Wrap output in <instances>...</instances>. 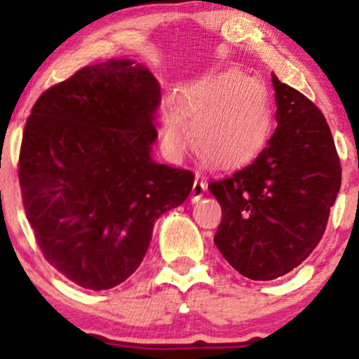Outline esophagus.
I'll use <instances>...</instances> for the list:
<instances>
[{
    "instance_id": "34e87169",
    "label": "esophagus",
    "mask_w": 359,
    "mask_h": 359,
    "mask_svg": "<svg viewBox=\"0 0 359 359\" xmlns=\"http://www.w3.org/2000/svg\"><path fill=\"white\" fill-rule=\"evenodd\" d=\"M205 189H208V184H205V180L196 179V182H194V185H192V201L201 199V197L204 196Z\"/></svg>"
}]
</instances>
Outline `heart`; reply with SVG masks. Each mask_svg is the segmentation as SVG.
I'll return each instance as SVG.
<instances>
[{
    "label": "heart",
    "instance_id": "b5f03b06",
    "mask_svg": "<svg viewBox=\"0 0 359 359\" xmlns=\"http://www.w3.org/2000/svg\"><path fill=\"white\" fill-rule=\"evenodd\" d=\"M271 113L265 89L248 76L226 69L204 74L177 94V106L163 111L168 147L182 151L191 143L201 158L217 168L246 163L265 145Z\"/></svg>",
    "mask_w": 359,
    "mask_h": 359
}]
</instances>
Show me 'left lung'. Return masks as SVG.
Returning a JSON list of instances; mask_svg holds the SVG:
<instances>
[{
	"mask_svg": "<svg viewBox=\"0 0 359 359\" xmlns=\"http://www.w3.org/2000/svg\"><path fill=\"white\" fill-rule=\"evenodd\" d=\"M277 130L250 165L209 191L221 204L214 245L243 277L275 280L319 245L341 187L327 121L302 93L271 74Z\"/></svg>",
	"mask_w": 359,
	"mask_h": 359,
	"instance_id": "obj_1",
	"label": "left lung"
}]
</instances>
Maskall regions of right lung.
<instances>
[{"label": "right lung", "instance_id": "right-lung-1", "mask_svg": "<svg viewBox=\"0 0 359 359\" xmlns=\"http://www.w3.org/2000/svg\"><path fill=\"white\" fill-rule=\"evenodd\" d=\"M158 104L154 74L109 59L48 88L25 125L18 177L36 245L89 290L125 282L155 221L192 191L191 170L151 160Z\"/></svg>", "mask_w": 359, "mask_h": 359}]
</instances>
